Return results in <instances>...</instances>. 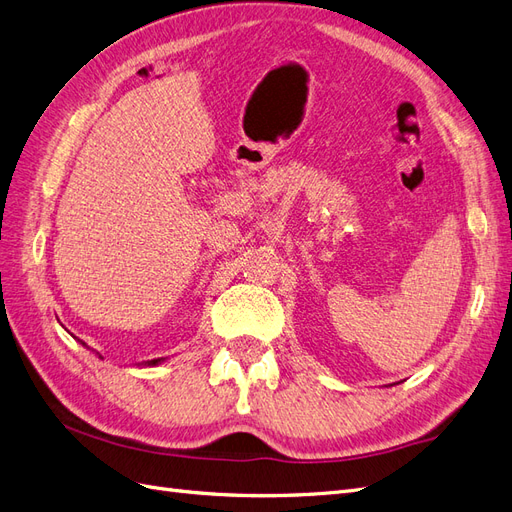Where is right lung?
Wrapping results in <instances>:
<instances>
[{
    "label": "right lung",
    "mask_w": 512,
    "mask_h": 512,
    "mask_svg": "<svg viewBox=\"0 0 512 512\" xmlns=\"http://www.w3.org/2000/svg\"><path fill=\"white\" fill-rule=\"evenodd\" d=\"M162 361H164V359H153V361H147L145 365H147V367H153V365H158V363H162Z\"/></svg>",
    "instance_id": "right-lung-1"
}]
</instances>
